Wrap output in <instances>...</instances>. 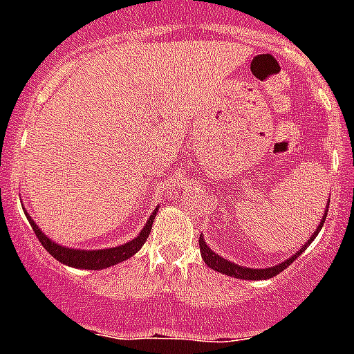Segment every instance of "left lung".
<instances>
[{"mask_svg":"<svg viewBox=\"0 0 354 354\" xmlns=\"http://www.w3.org/2000/svg\"><path fill=\"white\" fill-rule=\"evenodd\" d=\"M328 205H330V200H328ZM328 205H326V211H324V216L323 220H321V223L317 225V228L314 230V234L310 236V239L306 241L305 245L301 246V248L298 250V252L294 253V255H290L289 259H286L283 262H280V264L277 266H271V268H264V270H255V268H245V266H239L236 264V262H230L227 261V259H223L221 255H218V253L212 252L211 248L207 246V243H205V239L202 236H200V253H202V259H204L205 264L211 268V270L218 271V273H223L227 274V277H234V278H239V280H268V278H273L277 277L278 273H282L283 270H286L287 266L292 264L296 259L301 255L303 252H305L308 246H310L312 241L317 237L319 230L323 228L324 225V220H326V214H328Z\"/></svg>","mask_w":354,"mask_h":354,"instance_id":"left-lung-1","label":"left lung"}]
</instances>
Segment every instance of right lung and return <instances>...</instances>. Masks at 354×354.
<instances>
[{
	"instance_id": "add662e5",
	"label": "right lung",
	"mask_w": 354,
	"mask_h": 354,
	"mask_svg": "<svg viewBox=\"0 0 354 354\" xmlns=\"http://www.w3.org/2000/svg\"><path fill=\"white\" fill-rule=\"evenodd\" d=\"M156 214H158V207L152 214L149 216L145 227L142 228V232L134 237L129 243H124L120 246H113V248H102V250H76L68 248V246H62L58 243H55L53 239H49L46 234L39 228V225L33 221L30 214H28V221H30L31 228L35 236L39 237L40 245L51 253L53 257L58 262L65 266H71V268H77V270H104L109 266H115L118 262L127 261L129 257H133L134 253H138L140 248L145 245L147 237L150 234V228H152V221H154Z\"/></svg>"
}]
</instances>
